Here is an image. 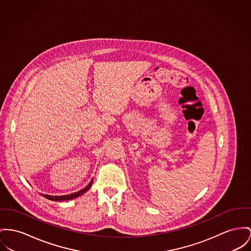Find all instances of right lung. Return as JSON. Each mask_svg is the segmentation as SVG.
Returning a JSON list of instances; mask_svg holds the SVG:
<instances>
[{
	"label": "right lung",
	"mask_w": 251,
	"mask_h": 251,
	"mask_svg": "<svg viewBox=\"0 0 251 251\" xmlns=\"http://www.w3.org/2000/svg\"><path fill=\"white\" fill-rule=\"evenodd\" d=\"M92 182H93V180H91V182L87 184L84 188H83L82 190H80V191H78V192H75V193H72V194H69V195H65V196H50V195H47V194H45V195L42 194V195H43L45 198H47V199L51 201L72 200V199H74V198H76V197L82 195L84 192H86V191L90 188V186L92 185Z\"/></svg>",
	"instance_id": "right-lung-1"
}]
</instances>
